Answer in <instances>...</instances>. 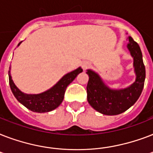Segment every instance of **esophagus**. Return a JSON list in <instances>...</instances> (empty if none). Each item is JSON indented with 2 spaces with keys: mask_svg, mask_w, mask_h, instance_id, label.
Here are the masks:
<instances>
[{
  "mask_svg": "<svg viewBox=\"0 0 153 153\" xmlns=\"http://www.w3.org/2000/svg\"><path fill=\"white\" fill-rule=\"evenodd\" d=\"M91 67V63L89 62H82V69L83 70H86L88 69L89 67Z\"/></svg>",
  "mask_w": 153,
  "mask_h": 153,
  "instance_id": "esophagus-1",
  "label": "esophagus"
}]
</instances>
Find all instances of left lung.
Listing matches in <instances>:
<instances>
[{
    "label": "left lung",
    "mask_w": 153,
    "mask_h": 153,
    "mask_svg": "<svg viewBox=\"0 0 153 153\" xmlns=\"http://www.w3.org/2000/svg\"><path fill=\"white\" fill-rule=\"evenodd\" d=\"M127 48L133 59V68L136 79L128 87L112 89L107 86L101 76L92 70L86 71L89 75L87 101L98 112L105 115H117L124 113L135 104L144 88L145 67L143 62L142 53L137 42L128 37Z\"/></svg>",
    "instance_id": "left-lung-1"
}]
</instances>
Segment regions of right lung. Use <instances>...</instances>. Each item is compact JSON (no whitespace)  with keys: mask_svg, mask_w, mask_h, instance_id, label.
Segmentation results:
<instances>
[{"mask_svg":"<svg viewBox=\"0 0 153 153\" xmlns=\"http://www.w3.org/2000/svg\"><path fill=\"white\" fill-rule=\"evenodd\" d=\"M22 43H19L18 46ZM11 68L8 71V79L11 91L13 95L17 99L20 103L25 105L26 108L31 111L36 113H47L56 109L62 103L64 98V94L67 86L73 82L77 75L82 72L81 67L67 73L61 78L56 83L48 89V91L42 92L40 94H25L18 89V87L13 82L10 74Z\"/></svg>","mask_w":153,"mask_h":153,"instance_id":"1","label":"right lung"}]
</instances>
